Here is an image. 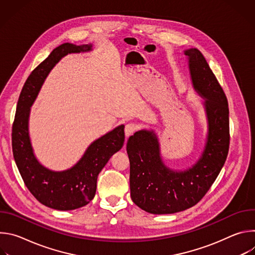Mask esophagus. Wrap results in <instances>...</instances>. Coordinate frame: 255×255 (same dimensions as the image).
Masks as SVG:
<instances>
[{
    "label": "esophagus",
    "mask_w": 255,
    "mask_h": 255,
    "mask_svg": "<svg viewBox=\"0 0 255 255\" xmlns=\"http://www.w3.org/2000/svg\"><path fill=\"white\" fill-rule=\"evenodd\" d=\"M137 128H138V126L135 123L131 122V123L126 124V126H125V135H126V137H129L131 134H133Z\"/></svg>",
    "instance_id": "34e87169"
}]
</instances>
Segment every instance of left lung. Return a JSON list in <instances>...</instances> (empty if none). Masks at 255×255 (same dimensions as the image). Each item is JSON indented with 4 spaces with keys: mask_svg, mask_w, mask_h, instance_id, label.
<instances>
[{
    "mask_svg": "<svg viewBox=\"0 0 255 255\" xmlns=\"http://www.w3.org/2000/svg\"><path fill=\"white\" fill-rule=\"evenodd\" d=\"M184 52L193 88L204 99L208 122L200 158L185 170H175L164 164L153 130H139L127 141L131 199L142 210L155 215L185 211L199 203L220 173L229 150V108L225 93L199 49Z\"/></svg>",
    "mask_w": 255,
    "mask_h": 255,
    "instance_id": "1",
    "label": "left lung"
}]
</instances>
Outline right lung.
<instances>
[{
  "mask_svg": "<svg viewBox=\"0 0 255 255\" xmlns=\"http://www.w3.org/2000/svg\"><path fill=\"white\" fill-rule=\"evenodd\" d=\"M92 50V44L72 43H63L53 49L28 77L18 100L13 123V155L26 187L41 204L59 211L79 209L94 199L99 173L111 156L122 148L125 140V126L120 125L95 140L74 166L62 171L45 167L34 154L29 135L30 107L45 79L65 55Z\"/></svg>",
  "mask_w": 255,
  "mask_h": 255,
  "instance_id": "1",
  "label": "right lung"
}]
</instances>
